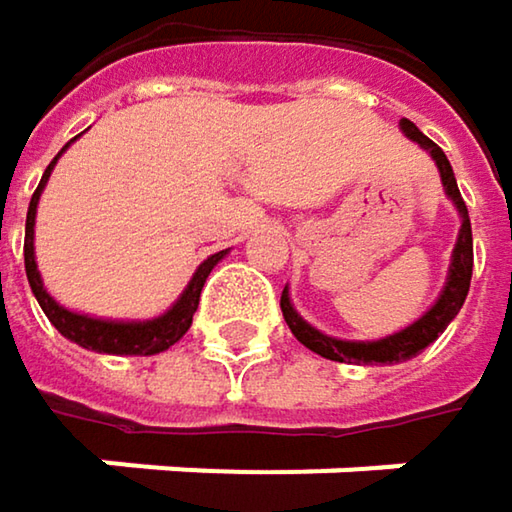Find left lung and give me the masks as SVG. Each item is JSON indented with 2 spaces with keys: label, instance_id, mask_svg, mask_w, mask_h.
Returning a JSON list of instances; mask_svg holds the SVG:
<instances>
[{
  "label": "left lung",
  "instance_id": "obj_1",
  "mask_svg": "<svg viewBox=\"0 0 512 512\" xmlns=\"http://www.w3.org/2000/svg\"><path fill=\"white\" fill-rule=\"evenodd\" d=\"M403 133L418 142L424 151H430V156L436 159L439 171H442V183L451 195V201L457 204L462 216L460 240H457V249H454V263H451V275H448V284L439 296V302L418 320L412 323L409 329L391 335V338H382V341H373V344H356V341H338V338H329L323 332H317L314 326H308L290 305V296L287 290L281 293V311H284V320L290 326V332L296 335L299 344H305L308 350H314L317 356L332 358V361H347V364H397V361H406V358L418 356L421 350H427L445 329L448 323L460 314L462 302L468 296V284H471V266H474V246H471V219H468V207L462 201L460 186H457V177H454V168L448 162L445 151L427 139L409 118L400 121Z\"/></svg>",
  "mask_w": 512,
  "mask_h": 512
}]
</instances>
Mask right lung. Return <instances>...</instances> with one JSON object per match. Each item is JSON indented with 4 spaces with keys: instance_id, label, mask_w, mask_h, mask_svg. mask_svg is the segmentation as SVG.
Segmentation results:
<instances>
[{
    "instance_id": "add662e5",
    "label": "right lung",
    "mask_w": 512,
    "mask_h": 512,
    "mask_svg": "<svg viewBox=\"0 0 512 512\" xmlns=\"http://www.w3.org/2000/svg\"><path fill=\"white\" fill-rule=\"evenodd\" d=\"M55 159L47 165V171H44V177H41L32 201H29V213H26V243H23L26 275H29L32 293L38 296L44 314L50 317V323L64 338H70L73 344H79L85 350H94V353H109V356H154V353L168 350L171 344H177L189 332L192 317H195V308H198V299H201V287H204L210 269L222 260L225 252L207 257L198 266V272L192 275V281L183 290V296L174 302V308L168 314L156 317V320H148V323H109V320H94V317H82V314H73V311L61 308L50 293L44 290V281H41L38 263H35V210H38V198H41V189H44V183L50 177Z\"/></svg>"
}]
</instances>
